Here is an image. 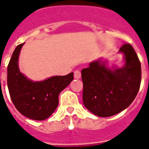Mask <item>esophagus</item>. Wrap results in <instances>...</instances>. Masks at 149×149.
I'll return each mask as SVG.
<instances>
[{
    "mask_svg": "<svg viewBox=\"0 0 149 149\" xmlns=\"http://www.w3.org/2000/svg\"><path fill=\"white\" fill-rule=\"evenodd\" d=\"M81 77V72L80 70H77L74 72V78L75 79H79Z\"/></svg>",
    "mask_w": 149,
    "mask_h": 149,
    "instance_id": "obj_1",
    "label": "esophagus"
}]
</instances>
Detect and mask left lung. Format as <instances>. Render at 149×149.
Here are the masks:
<instances>
[{
	"label": "left lung",
	"instance_id": "8db88e82",
	"mask_svg": "<svg viewBox=\"0 0 149 149\" xmlns=\"http://www.w3.org/2000/svg\"><path fill=\"white\" fill-rule=\"evenodd\" d=\"M119 53L125 64L109 68L100 58L82 70V100L85 107L99 117L119 113L131 104L139 90L141 64L130 44H124Z\"/></svg>",
	"mask_w": 149,
	"mask_h": 149
}]
</instances>
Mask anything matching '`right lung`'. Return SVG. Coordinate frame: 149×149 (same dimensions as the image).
I'll return each instance as SVG.
<instances>
[{"mask_svg": "<svg viewBox=\"0 0 149 149\" xmlns=\"http://www.w3.org/2000/svg\"><path fill=\"white\" fill-rule=\"evenodd\" d=\"M22 43L14 50L7 67V86L15 108L25 117L42 121L49 117L58 105L59 94L73 79V73L55 76L33 82L21 73L19 56Z\"/></svg>", "mask_w": 149, "mask_h": 149, "instance_id": "1", "label": "right lung"}]
</instances>
